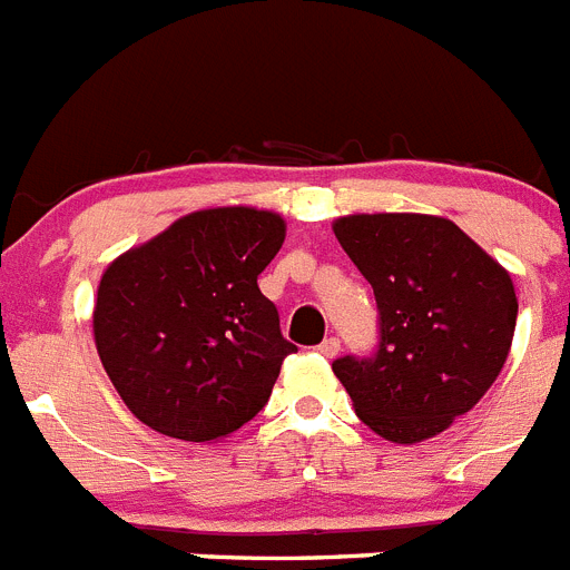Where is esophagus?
<instances>
[{
    "mask_svg": "<svg viewBox=\"0 0 570 570\" xmlns=\"http://www.w3.org/2000/svg\"><path fill=\"white\" fill-rule=\"evenodd\" d=\"M320 354L328 356V360H334V356L340 354V340H336V336H325L320 345Z\"/></svg>",
    "mask_w": 570,
    "mask_h": 570,
    "instance_id": "esophagus-1",
    "label": "esophagus"
}]
</instances>
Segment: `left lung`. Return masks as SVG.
<instances>
[{"label":"left lung","mask_w":570,"mask_h":570,"mask_svg":"<svg viewBox=\"0 0 570 570\" xmlns=\"http://www.w3.org/2000/svg\"><path fill=\"white\" fill-rule=\"evenodd\" d=\"M334 234L380 308L376 351L336 360V380L374 434L431 440L505 365L520 308L511 274L442 216L351 214Z\"/></svg>","instance_id":"1"}]
</instances>
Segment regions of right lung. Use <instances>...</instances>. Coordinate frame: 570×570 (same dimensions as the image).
I'll list each match as a JSON object with an SVG mask.
<instances>
[{
  "instance_id": "add662e5",
  "label": "right lung",
  "mask_w": 570,
  "mask_h": 570,
  "mask_svg": "<svg viewBox=\"0 0 570 570\" xmlns=\"http://www.w3.org/2000/svg\"><path fill=\"white\" fill-rule=\"evenodd\" d=\"M285 242L271 210L176 219L102 274L94 340L130 414L165 436L210 442L254 420L294 354L256 279Z\"/></svg>"
}]
</instances>
